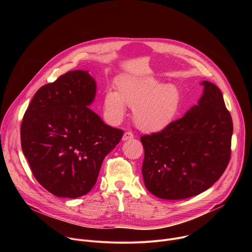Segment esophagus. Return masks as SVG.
<instances>
[{
	"instance_id": "1",
	"label": "esophagus",
	"mask_w": 252,
	"mask_h": 252,
	"mask_svg": "<svg viewBox=\"0 0 252 252\" xmlns=\"http://www.w3.org/2000/svg\"><path fill=\"white\" fill-rule=\"evenodd\" d=\"M131 138H133V134H132L131 132H129V131L125 132L124 135H123V140H124V141L128 140V139H131Z\"/></svg>"
}]
</instances>
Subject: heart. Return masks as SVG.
Masks as SVG:
<instances>
[{
    "mask_svg": "<svg viewBox=\"0 0 252 252\" xmlns=\"http://www.w3.org/2000/svg\"><path fill=\"white\" fill-rule=\"evenodd\" d=\"M118 92L107 90L102 98L105 120L120 124L126 114V105L133 107L132 116L138 129L157 133L167 128L175 120L182 104V94L172 84L161 85L154 77L126 76L117 82Z\"/></svg>",
    "mask_w": 252,
    "mask_h": 252,
    "instance_id": "b5f03b06",
    "label": "heart"
}]
</instances>
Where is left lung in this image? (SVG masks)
Wrapping results in <instances>:
<instances>
[{
  "instance_id": "obj_1",
  "label": "left lung",
  "mask_w": 252,
  "mask_h": 252,
  "mask_svg": "<svg viewBox=\"0 0 252 252\" xmlns=\"http://www.w3.org/2000/svg\"><path fill=\"white\" fill-rule=\"evenodd\" d=\"M197 104L167 128L140 137L142 177L154 195L184 199L208 189L224 172L229 158L232 120L222 93L203 81Z\"/></svg>"
}]
</instances>
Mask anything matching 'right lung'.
Returning a JSON list of instances; mask_svg holds the SVG:
<instances>
[{
	"instance_id": "right-lung-1",
	"label": "right lung",
	"mask_w": 252,
	"mask_h": 252,
	"mask_svg": "<svg viewBox=\"0 0 252 252\" xmlns=\"http://www.w3.org/2000/svg\"><path fill=\"white\" fill-rule=\"evenodd\" d=\"M96 94L89 70L67 71L34 94L21 126V142L35 179L59 197L77 198L95 185L103 158L124 131L90 109Z\"/></svg>"
}]
</instances>
